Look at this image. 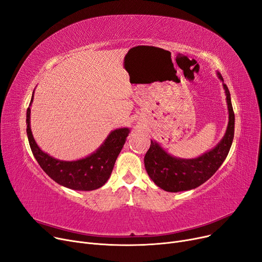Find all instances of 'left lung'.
<instances>
[{"label": "left lung", "mask_w": 262, "mask_h": 262, "mask_svg": "<svg viewBox=\"0 0 262 262\" xmlns=\"http://www.w3.org/2000/svg\"><path fill=\"white\" fill-rule=\"evenodd\" d=\"M222 80L228 107V125L222 140L209 152L193 159L171 156L157 142L150 140V146L144 156V166L148 176L159 188L168 192H180L194 189L209 178L221 167L228 155L235 132V114L230 101V93Z\"/></svg>", "instance_id": "8db88e82"}]
</instances>
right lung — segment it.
Returning <instances> with one entry per match:
<instances>
[{
	"label": "right lung",
	"mask_w": 262,
	"mask_h": 262,
	"mask_svg": "<svg viewBox=\"0 0 262 262\" xmlns=\"http://www.w3.org/2000/svg\"><path fill=\"white\" fill-rule=\"evenodd\" d=\"M34 93L31 100L33 102ZM30 104V106H31ZM26 133L34 157L53 181L69 189L91 191L101 188L108 181L115 162L125 143L129 129L119 128L108 135L103 144L86 158L74 161L55 159L37 145L31 129V108L26 112Z\"/></svg>",
	"instance_id": "1"
}]
</instances>
